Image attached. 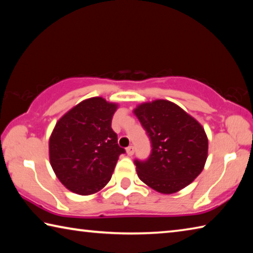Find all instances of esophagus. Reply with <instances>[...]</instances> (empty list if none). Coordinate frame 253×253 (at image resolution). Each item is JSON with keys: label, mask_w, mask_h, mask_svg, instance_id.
Here are the masks:
<instances>
[{"label": "esophagus", "mask_w": 253, "mask_h": 253, "mask_svg": "<svg viewBox=\"0 0 253 253\" xmlns=\"http://www.w3.org/2000/svg\"><path fill=\"white\" fill-rule=\"evenodd\" d=\"M134 152H135L134 146H128V147L126 148V153H127L128 156H131L132 154H134Z\"/></svg>", "instance_id": "esophagus-1"}]
</instances>
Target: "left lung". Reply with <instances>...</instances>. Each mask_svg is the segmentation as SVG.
<instances>
[{"mask_svg":"<svg viewBox=\"0 0 253 253\" xmlns=\"http://www.w3.org/2000/svg\"><path fill=\"white\" fill-rule=\"evenodd\" d=\"M134 114L151 139L146 161H135L137 175L162 194H173L202 172L209 142L202 125L172 101L157 99L136 107Z\"/></svg>","mask_w":253,"mask_h":253,"instance_id":"left-lung-1","label":"left lung"}]
</instances>
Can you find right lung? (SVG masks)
<instances>
[{"mask_svg":"<svg viewBox=\"0 0 253 253\" xmlns=\"http://www.w3.org/2000/svg\"><path fill=\"white\" fill-rule=\"evenodd\" d=\"M118 105L101 97L79 102L59 119L49 139L50 164L59 181L79 195L97 193L110 181L119 147L111 119Z\"/></svg>","mask_w":253,"mask_h":253,"instance_id":"obj_1","label":"right lung"}]
</instances>
